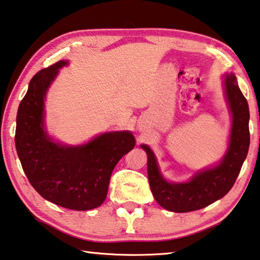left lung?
<instances>
[{
    "instance_id": "8db88e82",
    "label": "left lung",
    "mask_w": 260,
    "mask_h": 260,
    "mask_svg": "<svg viewBox=\"0 0 260 260\" xmlns=\"http://www.w3.org/2000/svg\"><path fill=\"white\" fill-rule=\"evenodd\" d=\"M223 83L225 99L232 115V127L228 150L218 164L196 173L187 182H168L160 172L153 151L146 144L141 145L148 154L151 192L158 204L169 211L188 212L202 209L221 199L234 185L247 158L250 144L248 102L234 74H226Z\"/></svg>"
}]
</instances>
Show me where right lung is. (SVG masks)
I'll use <instances>...</instances> for the list:
<instances>
[{
	"instance_id": "obj_1",
	"label": "right lung",
	"mask_w": 260,
	"mask_h": 260,
	"mask_svg": "<svg viewBox=\"0 0 260 260\" xmlns=\"http://www.w3.org/2000/svg\"><path fill=\"white\" fill-rule=\"evenodd\" d=\"M61 60L42 69L29 82L17 114L16 149L31 186L52 204L73 210H91L106 200L117 162L135 146L128 131L103 133L81 145H66L48 134L44 100Z\"/></svg>"
}]
</instances>
